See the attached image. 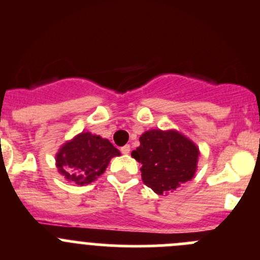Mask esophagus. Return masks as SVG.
Returning a JSON list of instances; mask_svg holds the SVG:
<instances>
[{
    "label": "esophagus",
    "mask_w": 260,
    "mask_h": 260,
    "mask_svg": "<svg viewBox=\"0 0 260 260\" xmlns=\"http://www.w3.org/2000/svg\"><path fill=\"white\" fill-rule=\"evenodd\" d=\"M121 153H122V154H128V153H130V145H123V147L121 148Z\"/></svg>",
    "instance_id": "34e87169"
}]
</instances>
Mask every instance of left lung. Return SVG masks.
Returning <instances> with one entry per match:
<instances>
[{
	"instance_id": "obj_1",
	"label": "left lung",
	"mask_w": 260,
	"mask_h": 260,
	"mask_svg": "<svg viewBox=\"0 0 260 260\" xmlns=\"http://www.w3.org/2000/svg\"><path fill=\"white\" fill-rule=\"evenodd\" d=\"M132 153L142 163V179L157 194H167L190 181L197 171L199 149L177 132L149 130Z\"/></svg>"
}]
</instances>
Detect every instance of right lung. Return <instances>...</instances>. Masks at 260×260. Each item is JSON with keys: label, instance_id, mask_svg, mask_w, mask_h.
Masks as SVG:
<instances>
[{"label": "right lung", "instance_id": "add662e5", "mask_svg": "<svg viewBox=\"0 0 260 260\" xmlns=\"http://www.w3.org/2000/svg\"><path fill=\"white\" fill-rule=\"evenodd\" d=\"M116 155H120V150L110 140L90 133H81L61 148L56 162L58 171L69 181L83 186L101 176L111 158Z\"/></svg>", "mask_w": 260, "mask_h": 260}]
</instances>
